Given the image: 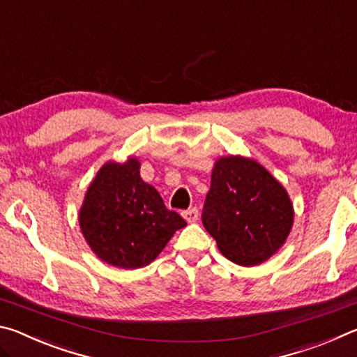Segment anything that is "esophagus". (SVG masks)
<instances>
[{
    "mask_svg": "<svg viewBox=\"0 0 357 357\" xmlns=\"http://www.w3.org/2000/svg\"><path fill=\"white\" fill-rule=\"evenodd\" d=\"M181 215H183L184 219L189 222V223L197 222L198 220V209L197 208H190V209H187V211H183V213H181Z\"/></svg>",
    "mask_w": 357,
    "mask_h": 357,
    "instance_id": "1",
    "label": "esophagus"
}]
</instances>
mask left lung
I'll return each instance as SVG.
<instances>
[{
    "label": "left lung",
    "instance_id": "obj_1",
    "mask_svg": "<svg viewBox=\"0 0 357 357\" xmlns=\"http://www.w3.org/2000/svg\"><path fill=\"white\" fill-rule=\"evenodd\" d=\"M293 219L285 187L257 160L228 155L215 162L202 220L229 261H266L285 244Z\"/></svg>",
    "mask_w": 357,
    "mask_h": 357
}]
</instances>
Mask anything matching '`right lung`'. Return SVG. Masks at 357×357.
Listing matches in <instances>:
<instances>
[{"label":"right lung","mask_w":357,"mask_h":357,"mask_svg":"<svg viewBox=\"0 0 357 357\" xmlns=\"http://www.w3.org/2000/svg\"><path fill=\"white\" fill-rule=\"evenodd\" d=\"M78 220L96 255L121 269L148 266L174 231L187 225L142 179L135 157L102 165L88 187Z\"/></svg>","instance_id":"right-lung-1"}]
</instances>
